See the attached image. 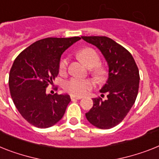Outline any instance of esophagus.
Instances as JSON below:
<instances>
[{
	"label": "esophagus",
	"mask_w": 159,
	"mask_h": 159,
	"mask_svg": "<svg viewBox=\"0 0 159 159\" xmlns=\"http://www.w3.org/2000/svg\"><path fill=\"white\" fill-rule=\"evenodd\" d=\"M70 98H71V100H74V99H77V100H80V99H82V98H83V97H80V96L70 95Z\"/></svg>",
	"instance_id": "esophagus-1"
}]
</instances>
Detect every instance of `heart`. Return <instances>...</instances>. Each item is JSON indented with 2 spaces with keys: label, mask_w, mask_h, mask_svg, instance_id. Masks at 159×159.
Instances as JSON below:
<instances>
[{
  "label": "heart",
  "mask_w": 159,
  "mask_h": 159,
  "mask_svg": "<svg viewBox=\"0 0 159 159\" xmlns=\"http://www.w3.org/2000/svg\"><path fill=\"white\" fill-rule=\"evenodd\" d=\"M77 57L88 68L93 67V74L98 80H102L105 78L106 71L101 66H98L100 62V57L93 48H82L77 53ZM67 59L63 58L61 60L59 64V71L61 74L65 73L67 69ZM93 87V84L91 80H83V79H70V80L66 81L64 84V89L66 91L73 95L77 96L84 95L89 90H91Z\"/></svg>",
  "instance_id": "b5f03b06"
}]
</instances>
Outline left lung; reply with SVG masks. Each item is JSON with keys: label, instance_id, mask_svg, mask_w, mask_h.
Segmentation results:
<instances>
[{"label": "left lung", "instance_id": "obj_1", "mask_svg": "<svg viewBox=\"0 0 159 159\" xmlns=\"http://www.w3.org/2000/svg\"><path fill=\"white\" fill-rule=\"evenodd\" d=\"M101 51L108 65V79L101 89L107 98H93V106L85 114L88 121L101 129H110L122 122L137 97L140 75L132 54L106 36H82ZM103 95V94H102Z\"/></svg>", "mask_w": 159, "mask_h": 159}]
</instances>
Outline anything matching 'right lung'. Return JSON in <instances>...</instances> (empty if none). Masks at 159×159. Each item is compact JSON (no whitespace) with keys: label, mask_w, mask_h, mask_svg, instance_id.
<instances>
[{"label":"right lung","mask_w":159,"mask_h":159,"mask_svg":"<svg viewBox=\"0 0 159 159\" xmlns=\"http://www.w3.org/2000/svg\"><path fill=\"white\" fill-rule=\"evenodd\" d=\"M80 37H48L35 41L18 55L10 71L9 87L18 112L39 128L52 127L65 114L68 94L46 93L57 77L61 56Z\"/></svg>","instance_id":"right-lung-1"}]
</instances>
